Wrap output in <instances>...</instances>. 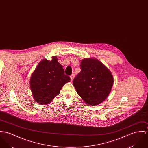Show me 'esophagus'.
<instances>
[{
	"label": "esophagus",
	"instance_id": "34e87169",
	"mask_svg": "<svg viewBox=\"0 0 148 148\" xmlns=\"http://www.w3.org/2000/svg\"><path fill=\"white\" fill-rule=\"evenodd\" d=\"M70 77H71V81H72L73 80V79H74V77H75V75H74V74H72V75L70 76Z\"/></svg>",
	"mask_w": 148,
	"mask_h": 148
}]
</instances>
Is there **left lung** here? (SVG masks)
Wrapping results in <instances>:
<instances>
[{
  "label": "left lung",
  "mask_w": 148,
  "mask_h": 148,
  "mask_svg": "<svg viewBox=\"0 0 148 148\" xmlns=\"http://www.w3.org/2000/svg\"><path fill=\"white\" fill-rule=\"evenodd\" d=\"M81 72L73 79L77 93L88 104L97 105L103 102L111 90L114 82L110 71L97 59L81 60Z\"/></svg>",
  "instance_id": "8db88e82"
}]
</instances>
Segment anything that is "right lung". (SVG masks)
<instances>
[{
  "instance_id": "add662e5",
  "label": "right lung",
  "mask_w": 148,
  "mask_h": 148,
  "mask_svg": "<svg viewBox=\"0 0 148 148\" xmlns=\"http://www.w3.org/2000/svg\"><path fill=\"white\" fill-rule=\"evenodd\" d=\"M70 81L69 76L64 74L62 65L58 63L56 56H53L51 60L45 59L40 61L31 76L30 87L36 102L46 105Z\"/></svg>"
}]
</instances>
